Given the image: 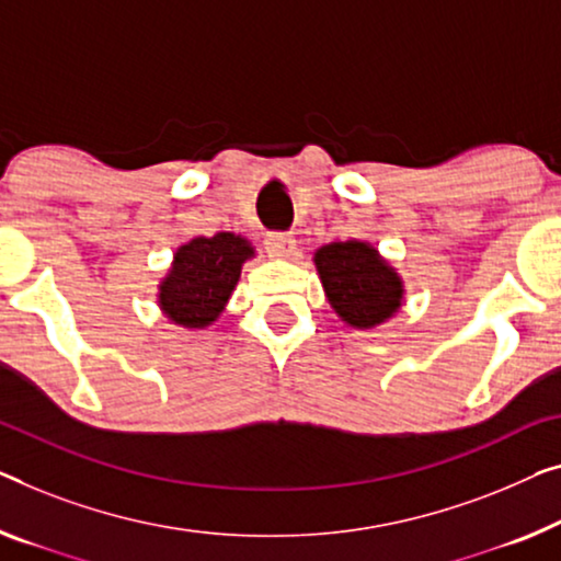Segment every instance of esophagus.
<instances>
[{
	"mask_svg": "<svg viewBox=\"0 0 561 561\" xmlns=\"http://www.w3.org/2000/svg\"><path fill=\"white\" fill-rule=\"evenodd\" d=\"M264 247H266V252H270L272 256H289L291 252H295L297 241H295V237H291V233L272 231V233H266Z\"/></svg>",
	"mask_w": 561,
	"mask_h": 561,
	"instance_id": "obj_1",
	"label": "esophagus"
}]
</instances>
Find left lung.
I'll list each match as a JSON object with an SVG mask.
<instances>
[{
    "label": "left lung",
    "mask_w": 561,
    "mask_h": 561,
    "mask_svg": "<svg viewBox=\"0 0 561 561\" xmlns=\"http://www.w3.org/2000/svg\"><path fill=\"white\" fill-rule=\"evenodd\" d=\"M332 307L353 328H375L400 307V279L363 241H337L314 256Z\"/></svg>",
    "instance_id": "1"
}]
</instances>
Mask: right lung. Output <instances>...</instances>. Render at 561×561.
I'll return each instance as SVG.
<instances>
[{"label": "right lung", "instance_id": "1", "mask_svg": "<svg viewBox=\"0 0 561 561\" xmlns=\"http://www.w3.org/2000/svg\"><path fill=\"white\" fill-rule=\"evenodd\" d=\"M252 254L249 241L229 231L188 241L175 252L173 270L161 284L163 312L183 328L211 324Z\"/></svg>", "mask_w": 561, "mask_h": 561}]
</instances>
